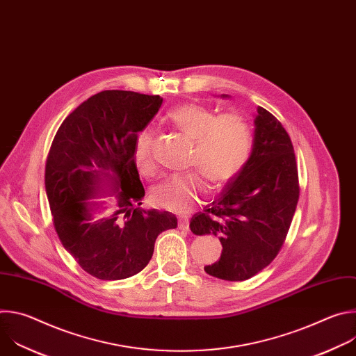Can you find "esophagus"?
Masks as SVG:
<instances>
[{"mask_svg":"<svg viewBox=\"0 0 356 356\" xmlns=\"http://www.w3.org/2000/svg\"><path fill=\"white\" fill-rule=\"evenodd\" d=\"M179 229L188 231V220L187 218H179Z\"/></svg>","mask_w":356,"mask_h":356,"instance_id":"1","label":"esophagus"}]
</instances>
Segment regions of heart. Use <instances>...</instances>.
<instances>
[{"label":"heart","instance_id":"1","mask_svg":"<svg viewBox=\"0 0 356 356\" xmlns=\"http://www.w3.org/2000/svg\"><path fill=\"white\" fill-rule=\"evenodd\" d=\"M166 120L193 139L188 163L197 169L168 176L152 188L150 197L158 207L184 213L207 193V177L216 186H224L239 175L250 156L253 138L242 115H217L213 110L194 103L175 107ZM152 143L154 132L147 128L138 134L134 143V161L142 175L154 172Z\"/></svg>","mask_w":356,"mask_h":356}]
</instances>
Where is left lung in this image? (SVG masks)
<instances>
[{"label":"left lung","instance_id":"1","mask_svg":"<svg viewBox=\"0 0 356 356\" xmlns=\"http://www.w3.org/2000/svg\"><path fill=\"white\" fill-rule=\"evenodd\" d=\"M253 122L255 136L245 168L227 183L218 198L190 221L194 235L213 234L220 238V261L204 270L229 282L250 279L277 257L300 193L289 134L262 107H258Z\"/></svg>","mask_w":356,"mask_h":356}]
</instances>
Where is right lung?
I'll return each instance as SVG.
<instances>
[{
  "instance_id": "right-lung-1",
  "label": "right lung",
  "mask_w": 356,
  "mask_h": 356,
  "mask_svg": "<svg viewBox=\"0 0 356 356\" xmlns=\"http://www.w3.org/2000/svg\"><path fill=\"white\" fill-rule=\"evenodd\" d=\"M162 101L122 90L94 94L67 115L50 146L44 187L55 229L81 269L97 279L139 273L158 235L177 227L175 214L140 207L145 188L134 161L135 139ZM106 193L118 202L104 213L92 198Z\"/></svg>"
}]
</instances>
